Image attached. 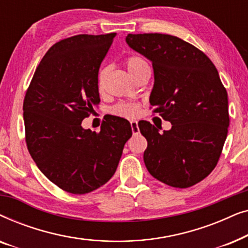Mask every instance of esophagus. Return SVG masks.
I'll list each match as a JSON object with an SVG mask.
<instances>
[{"label": "esophagus", "mask_w": 248, "mask_h": 248, "mask_svg": "<svg viewBox=\"0 0 248 248\" xmlns=\"http://www.w3.org/2000/svg\"><path fill=\"white\" fill-rule=\"evenodd\" d=\"M131 128H132V133H133L134 135L139 134V132H140L137 121H131Z\"/></svg>", "instance_id": "obj_1"}]
</instances>
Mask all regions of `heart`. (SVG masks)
Returning a JSON list of instances; mask_svg holds the SVG:
<instances>
[{
  "label": "heart",
  "instance_id": "obj_1",
  "mask_svg": "<svg viewBox=\"0 0 248 248\" xmlns=\"http://www.w3.org/2000/svg\"><path fill=\"white\" fill-rule=\"evenodd\" d=\"M147 64L144 62L141 57L139 56H130L127 57L126 61H125V65H126L128 72L131 73V76L137 72V71L140 69L142 65ZM105 76H106V70L101 69L98 73V79H97V83H98V88L101 90L104 87V81H105ZM139 105L134 104V103H120L117 104L116 106L113 108V113L116 115H120V116H124V117H135L139 114Z\"/></svg>",
  "mask_w": 248,
  "mask_h": 248
}]
</instances>
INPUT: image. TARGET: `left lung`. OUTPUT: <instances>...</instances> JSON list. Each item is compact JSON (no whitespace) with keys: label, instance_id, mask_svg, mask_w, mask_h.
<instances>
[{"label":"left lung","instance_id":"1","mask_svg":"<svg viewBox=\"0 0 248 248\" xmlns=\"http://www.w3.org/2000/svg\"><path fill=\"white\" fill-rule=\"evenodd\" d=\"M127 45L152 62L150 105L171 123L159 133L147 121L139 123L148 147V171L165 184L186 188L204 179L218 164L229 126L228 94L215 64L178 37L128 33Z\"/></svg>","mask_w":248,"mask_h":248}]
</instances>
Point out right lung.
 <instances>
[{
  "instance_id": "1",
  "label": "right lung",
  "mask_w": 248,
  "mask_h": 248,
  "mask_svg": "<svg viewBox=\"0 0 248 248\" xmlns=\"http://www.w3.org/2000/svg\"><path fill=\"white\" fill-rule=\"evenodd\" d=\"M115 36L77 35L54 44L23 100L30 155L50 182L72 194L106 184L132 137L130 122L117 116L98 133L81 126L100 103L98 72Z\"/></svg>"
}]
</instances>
